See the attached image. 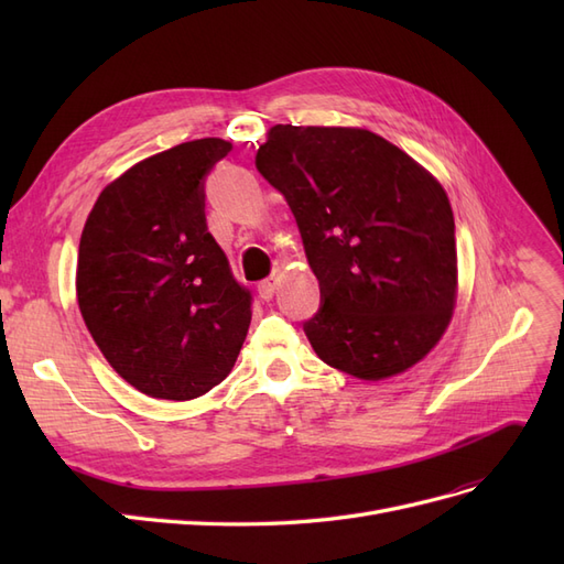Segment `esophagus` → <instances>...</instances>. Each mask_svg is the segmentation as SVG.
I'll list each match as a JSON object with an SVG mask.
<instances>
[{
	"label": "esophagus",
	"instance_id": "1",
	"mask_svg": "<svg viewBox=\"0 0 564 564\" xmlns=\"http://www.w3.org/2000/svg\"><path fill=\"white\" fill-rule=\"evenodd\" d=\"M278 284H280V278H278V275H272V278L263 280V282L259 284V296L265 299V301H270L272 296H275V292H278Z\"/></svg>",
	"mask_w": 564,
	"mask_h": 564
}]
</instances>
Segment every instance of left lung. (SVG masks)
Segmentation results:
<instances>
[{"mask_svg": "<svg viewBox=\"0 0 564 564\" xmlns=\"http://www.w3.org/2000/svg\"><path fill=\"white\" fill-rule=\"evenodd\" d=\"M256 169L286 197L324 299L303 324L322 362L362 381L412 369L445 336L458 292L442 183L357 127L275 124Z\"/></svg>", "mask_w": 564, "mask_h": 564, "instance_id": "8db88e82", "label": "left lung"}]
</instances>
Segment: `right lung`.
I'll use <instances>...</instances> for the list:
<instances>
[{
  "label": "right lung",
  "mask_w": 564,
  "mask_h": 564,
  "mask_svg": "<svg viewBox=\"0 0 564 564\" xmlns=\"http://www.w3.org/2000/svg\"><path fill=\"white\" fill-rule=\"evenodd\" d=\"M232 145L197 139L135 162L82 230L75 292L110 367L158 400H195L235 367L251 296L204 218V176Z\"/></svg>",
  "instance_id": "1"
}]
</instances>
